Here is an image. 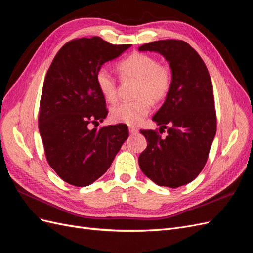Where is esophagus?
I'll return each mask as SVG.
<instances>
[{"label":"esophagus","mask_w":253,"mask_h":253,"mask_svg":"<svg viewBox=\"0 0 253 253\" xmlns=\"http://www.w3.org/2000/svg\"><path fill=\"white\" fill-rule=\"evenodd\" d=\"M128 132H129V134H131V135H134V134H136L137 132H138V128L133 126H128Z\"/></svg>","instance_id":"34e87169"}]
</instances>
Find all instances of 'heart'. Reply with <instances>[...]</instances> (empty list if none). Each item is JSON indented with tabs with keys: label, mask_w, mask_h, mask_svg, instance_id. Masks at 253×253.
Masks as SVG:
<instances>
[{
	"label": "heart",
	"mask_w": 253,
	"mask_h": 253,
	"mask_svg": "<svg viewBox=\"0 0 253 253\" xmlns=\"http://www.w3.org/2000/svg\"><path fill=\"white\" fill-rule=\"evenodd\" d=\"M122 80H136L134 100L114 105L111 118L115 122L135 126L147 116L153 103L164 101L172 86V72L167 64L148 53L134 52L117 64ZM97 86L106 101L115 102L118 97L117 79L108 68H99Z\"/></svg>",
	"instance_id": "b5f03b06"
}]
</instances>
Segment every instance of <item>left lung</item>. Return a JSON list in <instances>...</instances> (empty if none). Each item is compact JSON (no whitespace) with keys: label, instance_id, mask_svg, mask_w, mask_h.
<instances>
[{"label":"left lung","instance_id":"1","mask_svg":"<svg viewBox=\"0 0 253 253\" xmlns=\"http://www.w3.org/2000/svg\"><path fill=\"white\" fill-rule=\"evenodd\" d=\"M140 51H157L170 63L172 86L153 116L157 129H141L148 147L139 155L141 171L158 186L178 188L195 179L209 156L216 133V112L210 75L197 51L182 40L143 44Z\"/></svg>","mask_w":253,"mask_h":253}]
</instances>
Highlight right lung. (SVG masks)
<instances>
[{
	"label": "right lung",
	"mask_w": 253,
	"mask_h": 253,
	"mask_svg": "<svg viewBox=\"0 0 253 253\" xmlns=\"http://www.w3.org/2000/svg\"><path fill=\"white\" fill-rule=\"evenodd\" d=\"M131 45H114L99 37L64 44L45 76L39 131L48 165L65 182L85 187L102 176L128 137L126 125L90 129L108 115L96 75L105 62Z\"/></svg>",
	"instance_id": "right-lung-1"
}]
</instances>
